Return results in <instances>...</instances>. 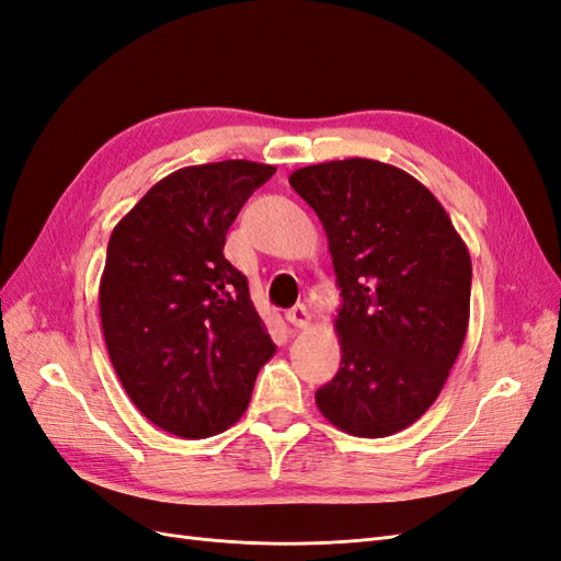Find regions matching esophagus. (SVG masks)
Segmentation results:
<instances>
[{
	"label": "esophagus",
	"mask_w": 561,
	"mask_h": 561,
	"mask_svg": "<svg viewBox=\"0 0 561 561\" xmlns=\"http://www.w3.org/2000/svg\"><path fill=\"white\" fill-rule=\"evenodd\" d=\"M286 322H289L291 327H298V329H308L310 327L308 308L304 304H298L291 310H286Z\"/></svg>",
	"instance_id": "obj_1"
}]
</instances>
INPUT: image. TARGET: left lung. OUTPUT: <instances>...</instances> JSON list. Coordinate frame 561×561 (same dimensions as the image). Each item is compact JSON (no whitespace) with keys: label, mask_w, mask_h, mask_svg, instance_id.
Masks as SVG:
<instances>
[{"label":"left lung","mask_w":561,"mask_h":561,"mask_svg":"<svg viewBox=\"0 0 561 561\" xmlns=\"http://www.w3.org/2000/svg\"><path fill=\"white\" fill-rule=\"evenodd\" d=\"M318 213L341 289L336 377L314 393L336 428L383 438L434 405L469 327L471 257L426 186L346 158L291 172Z\"/></svg>","instance_id":"obj_1"}]
</instances>
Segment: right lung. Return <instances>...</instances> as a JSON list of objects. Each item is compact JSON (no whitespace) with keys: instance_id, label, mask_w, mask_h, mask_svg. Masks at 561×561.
Returning <instances> with one entry per match:
<instances>
[{"instance_id":"1","label":"right lung","mask_w":561,"mask_h":561,"mask_svg":"<svg viewBox=\"0 0 561 561\" xmlns=\"http://www.w3.org/2000/svg\"><path fill=\"white\" fill-rule=\"evenodd\" d=\"M275 165L220 161L170 172L108 239L99 318L135 408L180 438L222 434L275 353L225 237Z\"/></svg>"}]
</instances>
